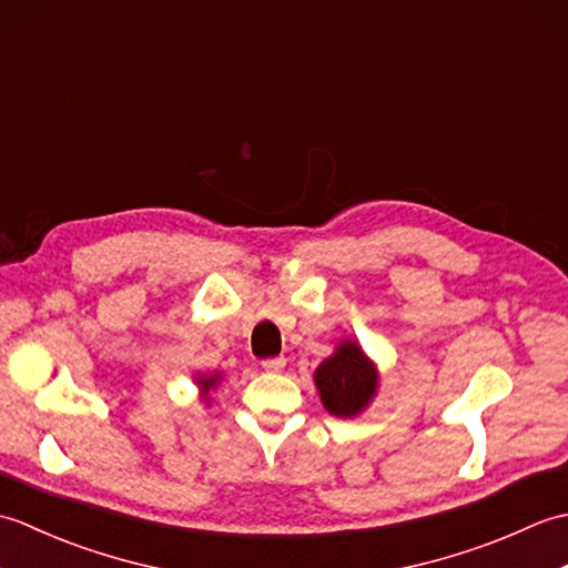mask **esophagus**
Wrapping results in <instances>:
<instances>
[{
    "instance_id": "34e87169",
    "label": "esophagus",
    "mask_w": 568,
    "mask_h": 568,
    "mask_svg": "<svg viewBox=\"0 0 568 568\" xmlns=\"http://www.w3.org/2000/svg\"><path fill=\"white\" fill-rule=\"evenodd\" d=\"M261 366H263V371H268V373H281L285 368V358H265Z\"/></svg>"
}]
</instances>
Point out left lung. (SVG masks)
<instances>
[{
	"label": "left lung",
	"instance_id": "obj_1",
	"mask_svg": "<svg viewBox=\"0 0 568 568\" xmlns=\"http://www.w3.org/2000/svg\"><path fill=\"white\" fill-rule=\"evenodd\" d=\"M320 400L334 417H358L378 393L381 371L356 339H339L315 368Z\"/></svg>",
	"mask_w": 568,
	"mask_h": 568
}]
</instances>
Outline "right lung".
Segmentation results:
<instances>
[{
  "label": "right lung",
  "mask_w": 568,
  "mask_h": 568,
  "mask_svg": "<svg viewBox=\"0 0 568 568\" xmlns=\"http://www.w3.org/2000/svg\"><path fill=\"white\" fill-rule=\"evenodd\" d=\"M192 381H195V385H197V390H200V400L204 403V405H210V390H214L216 385L222 383V373L220 371H214V373H195V376H192Z\"/></svg>",
  "instance_id": "1"
}]
</instances>
